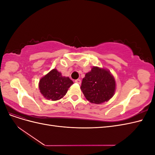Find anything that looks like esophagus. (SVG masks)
<instances>
[{
    "label": "esophagus",
    "mask_w": 155,
    "mask_h": 155,
    "mask_svg": "<svg viewBox=\"0 0 155 155\" xmlns=\"http://www.w3.org/2000/svg\"><path fill=\"white\" fill-rule=\"evenodd\" d=\"M75 82H76V83H78V84H81V79H76V80H75Z\"/></svg>",
    "instance_id": "34e87169"
}]
</instances>
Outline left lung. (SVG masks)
Instances as JSON below:
<instances>
[{"mask_svg":"<svg viewBox=\"0 0 155 155\" xmlns=\"http://www.w3.org/2000/svg\"><path fill=\"white\" fill-rule=\"evenodd\" d=\"M116 86L115 79L109 70L93 67L83 79L81 90L89 102L101 104L114 96Z\"/></svg>","mask_w":155,"mask_h":155,"instance_id":"1","label":"left lung"}]
</instances>
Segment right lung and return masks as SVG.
<instances>
[{"label":"right lung","mask_w":155,"mask_h":155,"mask_svg":"<svg viewBox=\"0 0 155 155\" xmlns=\"http://www.w3.org/2000/svg\"><path fill=\"white\" fill-rule=\"evenodd\" d=\"M74 82L68 77L63 76L61 73L54 68L39 82L40 92L45 98L57 101L63 97Z\"/></svg>","instance_id":"obj_1"}]
</instances>
